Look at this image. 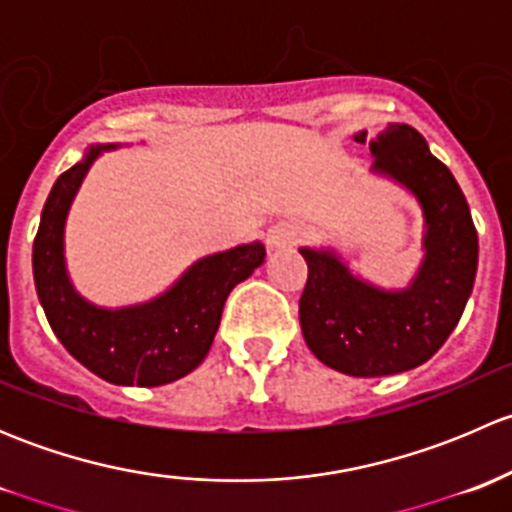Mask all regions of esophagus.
<instances>
[{
	"mask_svg": "<svg viewBox=\"0 0 512 512\" xmlns=\"http://www.w3.org/2000/svg\"><path fill=\"white\" fill-rule=\"evenodd\" d=\"M299 240L297 230L294 227H285V230H275L267 235V247H285V245H294Z\"/></svg>",
	"mask_w": 512,
	"mask_h": 512,
	"instance_id": "1",
	"label": "esophagus"
}]
</instances>
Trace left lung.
<instances>
[{
    "mask_svg": "<svg viewBox=\"0 0 512 512\" xmlns=\"http://www.w3.org/2000/svg\"><path fill=\"white\" fill-rule=\"evenodd\" d=\"M369 146L371 170L416 195L426 220L418 275L401 292L359 280L329 250L302 247L309 267L299 297V324L322 364L349 376H389L431 359L456 329L478 270V232L466 195L416 128L389 123L356 133Z\"/></svg>",
    "mask_w": 512,
    "mask_h": 512,
    "instance_id": "left-lung-1",
    "label": "left lung"
}]
</instances>
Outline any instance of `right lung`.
<instances>
[{"mask_svg": "<svg viewBox=\"0 0 512 512\" xmlns=\"http://www.w3.org/2000/svg\"><path fill=\"white\" fill-rule=\"evenodd\" d=\"M56 178L34 237L32 267L51 329L76 361L118 386H160L190 374L213 347L232 287L265 262V245L250 242L195 262L173 287L146 304L103 309L86 302L64 265V225L71 200L98 153Z\"/></svg>", "mask_w": 512, "mask_h": 512, "instance_id": "right-lung-1", "label": "right lung"}]
</instances>
